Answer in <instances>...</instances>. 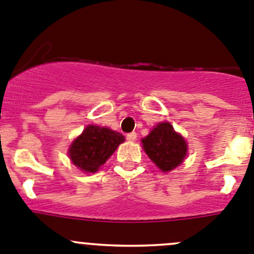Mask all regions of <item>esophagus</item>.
Returning <instances> with one entry per match:
<instances>
[{
    "instance_id": "esophagus-1",
    "label": "esophagus",
    "mask_w": 254,
    "mask_h": 254,
    "mask_svg": "<svg viewBox=\"0 0 254 254\" xmlns=\"http://www.w3.org/2000/svg\"><path fill=\"white\" fill-rule=\"evenodd\" d=\"M136 138H138V134H136V132H135V131L129 132V134L127 135V141H135V140H136Z\"/></svg>"
}]
</instances>
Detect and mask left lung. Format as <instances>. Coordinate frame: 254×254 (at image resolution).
<instances>
[{
    "label": "left lung",
    "instance_id": "obj_1",
    "mask_svg": "<svg viewBox=\"0 0 254 254\" xmlns=\"http://www.w3.org/2000/svg\"><path fill=\"white\" fill-rule=\"evenodd\" d=\"M141 143L151 162L164 173L181 165L188 151L187 141L168 122L155 125Z\"/></svg>",
    "mask_w": 254,
    "mask_h": 254
}]
</instances>
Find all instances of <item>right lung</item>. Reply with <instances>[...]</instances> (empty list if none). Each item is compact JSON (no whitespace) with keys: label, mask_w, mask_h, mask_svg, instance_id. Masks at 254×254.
<instances>
[{"label":"right lung","mask_w":254,"mask_h":254,"mask_svg":"<svg viewBox=\"0 0 254 254\" xmlns=\"http://www.w3.org/2000/svg\"><path fill=\"white\" fill-rule=\"evenodd\" d=\"M123 134L109 127L89 125L71 143L68 156L75 167L84 173L98 172L116 148L124 143Z\"/></svg>","instance_id":"add662e5"}]
</instances>
